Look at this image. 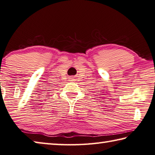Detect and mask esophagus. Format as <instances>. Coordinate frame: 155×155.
Masks as SVG:
<instances>
[{"label":"esophagus","mask_w":155,"mask_h":155,"mask_svg":"<svg viewBox=\"0 0 155 155\" xmlns=\"http://www.w3.org/2000/svg\"><path fill=\"white\" fill-rule=\"evenodd\" d=\"M69 81L70 82H73V81H75V79L74 78H73V77H70V78H69Z\"/></svg>","instance_id":"1"}]
</instances>
